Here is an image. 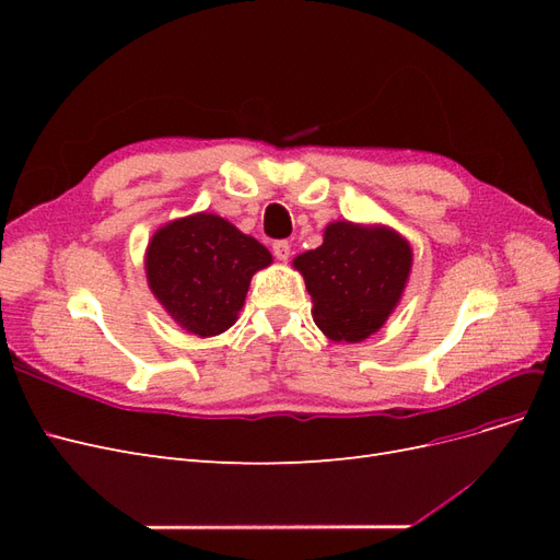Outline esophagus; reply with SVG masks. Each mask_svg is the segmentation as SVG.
Returning a JSON list of instances; mask_svg holds the SVG:
<instances>
[{"mask_svg":"<svg viewBox=\"0 0 560 560\" xmlns=\"http://www.w3.org/2000/svg\"><path fill=\"white\" fill-rule=\"evenodd\" d=\"M273 254H276L278 261H287V259H290V254H292V245L287 241H278V243H273Z\"/></svg>","mask_w":560,"mask_h":560,"instance_id":"obj_1","label":"esophagus"}]
</instances>
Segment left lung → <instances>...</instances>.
<instances>
[{"instance_id":"obj_1","label":"left lung","mask_w":560,"mask_h":560,"mask_svg":"<svg viewBox=\"0 0 560 560\" xmlns=\"http://www.w3.org/2000/svg\"><path fill=\"white\" fill-rule=\"evenodd\" d=\"M306 280L313 319L334 343H360L395 313L411 276L413 249L385 224L338 219L315 249L292 261Z\"/></svg>"}]
</instances>
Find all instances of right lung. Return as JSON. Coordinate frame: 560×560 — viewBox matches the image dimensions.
Segmentation results:
<instances>
[{
	"label": "right lung",
	"instance_id": "right-lung-1",
	"mask_svg": "<svg viewBox=\"0 0 560 560\" xmlns=\"http://www.w3.org/2000/svg\"><path fill=\"white\" fill-rule=\"evenodd\" d=\"M270 264L259 241L212 212L163 224L144 252L151 294L184 331L200 338L235 325L252 276Z\"/></svg>",
	"mask_w": 560,
	"mask_h": 560
}]
</instances>
